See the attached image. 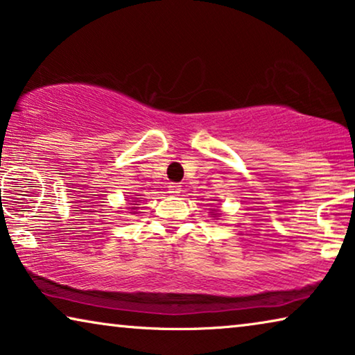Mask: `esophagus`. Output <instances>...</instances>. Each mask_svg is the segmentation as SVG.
Listing matches in <instances>:
<instances>
[{"instance_id": "esophagus-1", "label": "esophagus", "mask_w": 355, "mask_h": 355, "mask_svg": "<svg viewBox=\"0 0 355 355\" xmlns=\"http://www.w3.org/2000/svg\"><path fill=\"white\" fill-rule=\"evenodd\" d=\"M168 192L171 195H179L181 193V186H179V184H169Z\"/></svg>"}]
</instances>
